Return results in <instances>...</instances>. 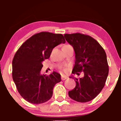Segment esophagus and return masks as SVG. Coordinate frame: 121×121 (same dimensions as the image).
Segmentation results:
<instances>
[{"label": "esophagus", "mask_w": 121, "mask_h": 121, "mask_svg": "<svg viewBox=\"0 0 121 121\" xmlns=\"http://www.w3.org/2000/svg\"><path fill=\"white\" fill-rule=\"evenodd\" d=\"M68 78V77L65 75H62V77H61V79H62V80H66V79H67Z\"/></svg>", "instance_id": "esophagus-1"}]
</instances>
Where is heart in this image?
I'll list each match as a JSON object with an SVG mask.
<instances>
[{
	"label": "heart",
	"mask_w": 121,
	"mask_h": 121,
	"mask_svg": "<svg viewBox=\"0 0 121 121\" xmlns=\"http://www.w3.org/2000/svg\"><path fill=\"white\" fill-rule=\"evenodd\" d=\"M68 45H69V44H66V45H65V46H68ZM63 71H64V72H66V71H67V68H64Z\"/></svg>",
	"instance_id": "obj_1"
}]
</instances>
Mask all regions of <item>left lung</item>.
<instances>
[{"instance_id": "1", "label": "left lung", "mask_w": 121, "mask_h": 121, "mask_svg": "<svg viewBox=\"0 0 121 121\" xmlns=\"http://www.w3.org/2000/svg\"><path fill=\"white\" fill-rule=\"evenodd\" d=\"M64 36L75 53L72 73L79 75V73L83 72L84 75L80 78H73L76 86L68 95L76 101H90L99 95L105 85L109 70L106 54L99 43L90 36L75 33L66 34Z\"/></svg>"}]
</instances>
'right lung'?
<instances>
[{
  "label": "right lung",
  "mask_w": 121,
  "mask_h": 121,
  "mask_svg": "<svg viewBox=\"0 0 121 121\" xmlns=\"http://www.w3.org/2000/svg\"><path fill=\"white\" fill-rule=\"evenodd\" d=\"M65 42L62 34L41 32L27 39L16 52L13 79L18 92L30 103L42 104L52 97L54 86L61 81L60 75L55 72L41 75L42 62L49 58L56 46Z\"/></svg>",
  "instance_id": "right-lung-1"
}]
</instances>
